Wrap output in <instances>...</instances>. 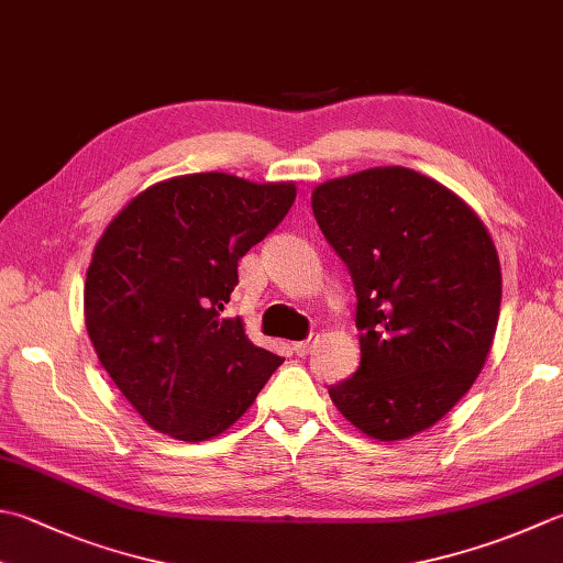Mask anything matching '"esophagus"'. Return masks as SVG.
I'll list each match as a JSON object with an SVG mask.
<instances>
[{
    "instance_id": "obj_1",
    "label": "esophagus",
    "mask_w": 563,
    "mask_h": 563,
    "mask_svg": "<svg viewBox=\"0 0 563 563\" xmlns=\"http://www.w3.org/2000/svg\"><path fill=\"white\" fill-rule=\"evenodd\" d=\"M314 344H317V336H314V339L297 341V344H292V349H295V354H297V356H307V354H310V351L314 349Z\"/></svg>"
}]
</instances>
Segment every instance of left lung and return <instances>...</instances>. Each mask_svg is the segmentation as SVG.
<instances>
[{
  "label": "left lung",
  "instance_id": "obj_1",
  "mask_svg": "<svg viewBox=\"0 0 563 563\" xmlns=\"http://www.w3.org/2000/svg\"><path fill=\"white\" fill-rule=\"evenodd\" d=\"M312 212L358 297L361 366L329 398L378 442L420 434L471 390L493 346L503 273L488 229L402 165L317 185Z\"/></svg>",
  "mask_w": 563,
  "mask_h": 563
}]
</instances>
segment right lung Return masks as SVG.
I'll use <instances>...</instances> for the list:
<instances>
[{
	"instance_id": "obj_1",
	"label": "right lung",
	"mask_w": 563,
	"mask_h": 563,
	"mask_svg": "<svg viewBox=\"0 0 563 563\" xmlns=\"http://www.w3.org/2000/svg\"><path fill=\"white\" fill-rule=\"evenodd\" d=\"M295 195V183L178 175L139 192L99 236L85 280L87 334L156 432L180 442L227 432L280 366L224 305L239 261L283 222Z\"/></svg>"
}]
</instances>
